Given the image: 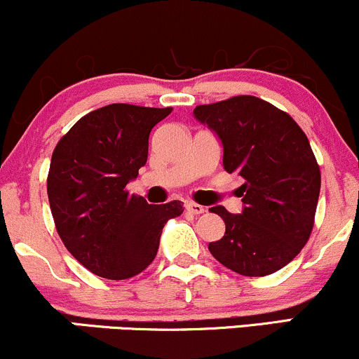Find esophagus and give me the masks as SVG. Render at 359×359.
I'll return each mask as SVG.
<instances>
[{"label":"esophagus","mask_w":359,"mask_h":359,"mask_svg":"<svg viewBox=\"0 0 359 359\" xmlns=\"http://www.w3.org/2000/svg\"><path fill=\"white\" fill-rule=\"evenodd\" d=\"M185 208H187V211L192 212V214H203L205 211L204 205L196 204V203H187V204H185Z\"/></svg>","instance_id":"1"}]
</instances>
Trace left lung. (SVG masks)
I'll return each mask as SVG.
<instances>
[{
  "instance_id": "1",
  "label": "left lung",
  "mask_w": 359,
  "mask_h": 359,
  "mask_svg": "<svg viewBox=\"0 0 359 359\" xmlns=\"http://www.w3.org/2000/svg\"><path fill=\"white\" fill-rule=\"evenodd\" d=\"M194 116L219 137L224 170L243 179L241 214L211 208L226 233L209 251L245 277L275 273L314 228L320 170L306 133L285 111L255 96L196 106Z\"/></svg>"
}]
</instances>
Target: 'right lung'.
Instances as JSON below:
<instances>
[{"mask_svg": "<svg viewBox=\"0 0 359 359\" xmlns=\"http://www.w3.org/2000/svg\"><path fill=\"white\" fill-rule=\"evenodd\" d=\"M172 108L108 104L74 125L52 154L47 177L50 211L65 248L102 278L125 280L154 262L180 201L148 204L128 182L147 163L148 137Z\"/></svg>", "mask_w": 359, "mask_h": 359, "instance_id": "right-lung-1", "label": "right lung"}]
</instances>
